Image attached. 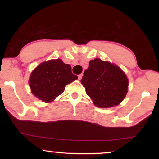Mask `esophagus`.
Returning <instances> with one entry per match:
<instances>
[{
	"instance_id": "obj_1",
	"label": "esophagus",
	"mask_w": 159,
	"mask_h": 159,
	"mask_svg": "<svg viewBox=\"0 0 159 159\" xmlns=\"http://www.w3.org/2000/svg\"><path fill=\"white\" fill-rule=\"evenodd\" d=\"M78 77H79V80H80L82 79V77H83V74H79V76H78Z\"/></svg>"
}]
</instances>
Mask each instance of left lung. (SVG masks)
Wrapping results in <instances>:
<instances>
[{"instance_id": "obj_1", "label": "left lung", "mask_w": 159, "mask_h": 159, "mask_svg": "<svg viewBox=\"0 0 159 159\" xmlns=\"http://www.w3.org/2000/svg\"><path fill=\"white\" fill-rule=\"evenodd\" d=\"M80 82L97 107L118 105L128 93V80L119 67L100 59L91 60Z\"/></svg>"}]
</instances>
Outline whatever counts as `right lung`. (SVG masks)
<instances>
[{"label":"right lung","mask_w":159,"mask_h":159,"mask_svg":"<svg viewBox=\"0 0 159 159\" xmlns=\"http://www.w3.org/2000/svg\"><path fill=\"white\" fill-rule=\"evenodd\" d=\"M77 79L71 66L57 59L39 64L29 82L34 95L43 102H50L64 92L66 85Z\"/></svg>","instance_id":"obj_1"}]
</instances>
